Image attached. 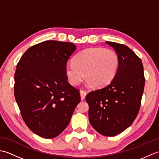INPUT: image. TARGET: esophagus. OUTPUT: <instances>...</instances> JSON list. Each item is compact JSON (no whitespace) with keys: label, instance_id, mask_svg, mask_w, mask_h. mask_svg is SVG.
Here are the masks:
<instances>
[{"label":"esophagus","instance_id":"obj_1","mask_svg":"<svg viewBox=\"0 0 159 159\" xmlns=\"http://www.w3.org/2000/svg\"><path fill=\"white\" fill-rule=\"evenodd\" d=\"M80 98H81V100L85 99V96L87 95V92H85V91L84 90H81L80 92Z\"/></svg>","mask_w":159,"mask_h":159}]
</instances>
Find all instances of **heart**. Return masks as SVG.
Returning a JSON list of instances; mask_svg holds the SVG:
<instances>
[{
  "label": "heart",
  "mask_w": 159,
  "mask_h": 159,
  "mask_svg": "<svg viewBox=\"0 0 159 159\" xmlns=\"http://www.w3.org/2000/svg\"><path fill=\"white\" fill-rule=\"evenodd\" d=\"M120 66V59L113 50L90 48L74 57L73 63L66 66V74L72 85H79L85 76L89 84L96 87L109 85L116 77Z\"/></svg>",
  "instance_id": "heart-1"
}]
</instances>
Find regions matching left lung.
Returning a JSON list of instances; mask_svg holds the SVG:
<instances>
[{
	"instance_id": "1",
	"label": "left lung",
	"mask_w": 159,
	"mask_h": 159,
	"mask_svg": "<svg viewBox=\"0 0 159 159\" xmlns=\"http://www.w3.org/2000/svg\"><path fill=\"white\" fill-rule=\"evenodd\" d=\"M120 59L116 77L109 85L89 92V120L92 127L104 136H116L133 124L139 113L145 77L141 59L128 46L106 42Z\"/></svg>"
}]
</instances>
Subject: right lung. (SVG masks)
<instances>
[{"instance_id": "1", "label": "right lung", "mask_w": 159, "mask_h": 159, "mask_svg": "<svg viewBox=\"0 0 159 159\" xmlns=\"http://www.w3.org/2000/svg\"><path fill=\"white\" fill-rule=\"evenodd\" d=\"M72 43L48 40L26 50L17 64L14 96L26 126L46 139L58 136L80 102L79 90L67 81L66 66Z\"/></svg>"}]
</instances>
